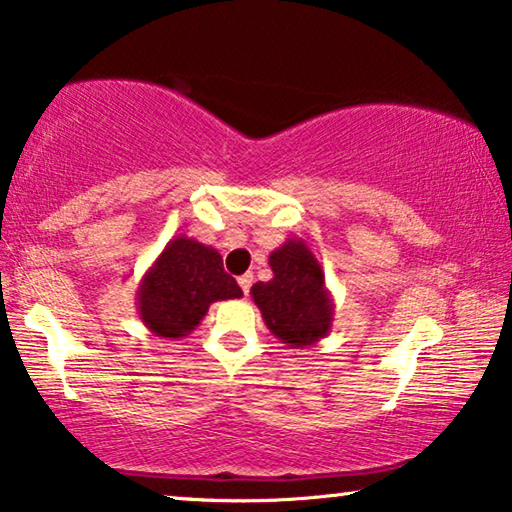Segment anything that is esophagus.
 I'll return each instance as SVG.
<instances>
[{"label": "esophagus", "instance_id": "34e87169", "mask_svg": "<svg viewBox=\"0 0 512 512\" xmlns=\"http://www.w3.org/2000/svg\"><path fill=\"white\" fill-rule=\"evenodd\" d=\"M250 285H253V273H243V276L239 278V287L243 289V294L246 296L250 292Z\"/></svg>", "mask_w": 512, "mask_h": 512}]
</instances>
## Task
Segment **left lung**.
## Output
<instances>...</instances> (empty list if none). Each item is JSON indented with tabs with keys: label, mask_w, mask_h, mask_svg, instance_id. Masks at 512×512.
Wrapping results in <instances>:
<instances>
[{
	"label": "left lung",
	"mask_w": 512,
	"mask_h": 512,
	"mask_svg": "<svg viewBox=\"0 0 512 512\" xmlns=\"http://www.w3.org/2000/svg\"><path fill=\"white\" fill-rule=\"evenodd\" d=\"M273 278L250 294L269 329L287 347H310L329 335L335 305L324 269L303 239H287L269 257Z\"/></svg>",
	"instance_id": "obj_1"
}]
</instances>
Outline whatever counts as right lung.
I'll use <instances>...</instances> for the list:
<instances>
[{
	"instance_id": "right-lung-1",
	"label": "right lung",
	"mask_w": 512,
	"mask_h": 512,
	"mask_svg": "<svg viewBox=\"0 0 512 512\" xmlns=\"http://www.w3.org/2000/svg\"><path fill=\"white\" fill-rule=\"evenodd\" d=\"M243 292L223 269L216 248L174 236L137 287V315L158 338L179 340L195 331L216 301L241 299Z\"/></svg>"
}]
</instances>
